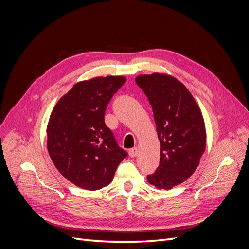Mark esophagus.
I'll use <instances>...</instances> for the list:
<instances>
[{"instance_id":"obj_1","label":"esophagus","mask_w":249,"mask_h":249,"mask_svg":"<svg viewBox=\"0 0 249 249\" xmlns=\"http://www.w3.org/2000/svg\"><path fill=\"white\" fill-rule=\"evenodd\" d=\"M137 154H138V148H137V147H133V148H131V149L129 150V155H130L132 158L136 157Z\"/></svg>"}]
</instances>
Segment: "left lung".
Masks as SVG:
<instances>
[{"mask_svg":"<svg viewBox=\"0 0 249 249\" xmlns=\"http://www.w3.org/2000/svg\"><path fill=\"white\" fill-rule=\"evenodd\" d=\"M135 81L152 105L161 143L160 164L147 180L169 190L197 168L206 148L205 122L192 94L176 78L156 72Z\"/></svg>","mask_w":249,"mask_h":249,"instance_id":"8db88e82","label":"left lung"}]
</instances>
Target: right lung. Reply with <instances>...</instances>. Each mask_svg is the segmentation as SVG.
Segmentation results:
<instances>
[{
  "label": "right lung",
  "mask_w": 249,
  "mask_h": 249,
  "mask_svg": "<svg viewBox=\"0 0 249 249\" xmlns=\"http://www.w3.org/2000/svg\"><path fill=\"white\" fill-rule=\"evenodd\" d=\"M124 77H99L74 84L53 109L48 150L59 172L87 190L108 186L127 153L105 124V111Z\"/></svg>",
  "instance_id": "add662e5"
}]
</instances>
